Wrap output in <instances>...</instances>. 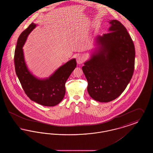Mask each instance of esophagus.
Segmentation results:
<instances>
[{
  "label": "esophagus",
  "instance_id": "34e87169",
  "mask_svg": "<svg viewBox=\"0 0 153 153\" xmlns=\"http://www.w3.org/2000/svg\"><path fill=\"white\" fill-rule=\"evenodd\" d=\"M76 61L78 64H81L84 61V58L81 56H79L76 58Z\"/></svg>",
  "mask_w": 153,
  "mask_h": 153
}]
</instances>
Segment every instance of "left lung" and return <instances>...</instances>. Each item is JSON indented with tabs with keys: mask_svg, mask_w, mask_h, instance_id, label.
I'll list each match as a JSON object with an SVG mask.
<instances>
[{
	"mask_svg": "<svg viewBox=\"0 0 153 153\" xmlns=\"http://www.w3.org/2000/svg\"><path fill=\"white\" fill-rule=\"evenodd\" d=\"M109 23V33L97 36V49L82 68L89 95L105 102L117 99L127 87L134 73L135 56L126 27L117 20Z\"/></svg>",
	"mask_w": 153,
	"mask_h": 153,
	"instance_id": "left-lung-1",
	"label": "left lung"
}]
</instances>
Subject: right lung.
<instances>
[{
	"mask_svg": "<svg viewBox=\"0 0 153 153\" xmlns=\"http://www.w3.org/2000/svg\"><path fill=\"white\" fill-rule=\"evenodd\" d=\"M36 27L32 23L19 36L15 51L16 74L25 94L34 102L44 106L53 107L61 102L65 95V82L76 67V60L72 59L60 66L47 79H39L29 71L24 58L23 46L31 31Z\"/></svg>",
	"mask_w": 153,
	"mask_h": 153,
	"instance_id": "add662e5",
	"label": "right lung"
}]
</instances>
